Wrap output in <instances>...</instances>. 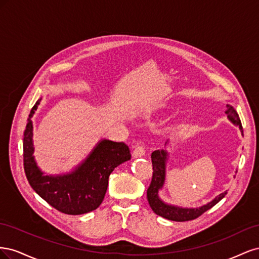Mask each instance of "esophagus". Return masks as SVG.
Returning <instances> with one entry per match:
<instances>
[{
  "label": "esophagus",
  "instance_id": "34e87169",
  "mask_svg": "<svg viewBox=\"0 0 259 259\" xmlns=\"http://www.w3.org/2000/svg\"><path fill=\"white\" fill-rule=\"evenodd\" d=\"M146 153V147L144 145H138L134 151H133V156L134 158H139V156H144Z\"/></svg>",
  "mask_w": 259,
  "mask_h": 259
}]
</instances>
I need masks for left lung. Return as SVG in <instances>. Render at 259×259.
Segmentation results:
<instances>
[{
	"instance_id": "1",
	"label": "left lung",
	"mask_w": 259,
	"mask_h": 259,
	"mask_svg": "<svg viewBox=\"0 0 259 259\" xmlns=\"http://www.w3.org/2000/svg\"><path fill=\"white\" fill-rule=\"evenodd\" d=\"M226 114L228 115L230 121H232L234 124L238 125L239 128L243 133L239 114L231 106L227 105ZM166 156H167V153L164 150H161V151L155 150L151 154L153 171H152V179H151L150 186H149L147 190V198H148L149 204H150V207L156 215L174 222L192 221V219L200 217L203 213H205L206 210L216 205L217 203L227 194V191L224 193H221L213 201H210L206 205H203L199 208H182L177 206L167 205L165 203H163L158 197V192L164 184V179H165Z\"/></svg>"
}]
</instances>
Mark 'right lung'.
Here are the masks:
<instances>
[{"label":"right lung","instance_id":"right-lung-1","mask_svg":"<svg viewBox=\"0 0 259 259\" xmlns=\"http://www.w3.org/2000/svg\"><path fill=\"white\" fill-rule=\"evenodd\" d=\"M41 99L31 109L23 134V167L30 186L54 208L68 215H81L96 209L104 201L109 176L121 163L131 159L126 144L103 140L73 173L44 176L33 159L32 122Z\"/></svg>","mask_w":259,"mask_h":259}]
</instances>
